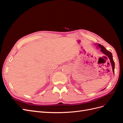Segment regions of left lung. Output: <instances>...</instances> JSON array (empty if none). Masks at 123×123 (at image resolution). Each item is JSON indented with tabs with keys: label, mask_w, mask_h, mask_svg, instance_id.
<instances>
[{
	"label": "left lung",
	"mask_w": 123,
	"mask_h": 123,
	"mask_svg": "<svg viewBox=\"0 0 123 123\" xmlns=\"http://www.w3.org/2000/svg\"><path fill=\"white\" fill-rule=\"evenodd\" d=\"M94 44H95V45H96V46H97V49H100V51H101L103 53H104V54L106 55V56H107L109 58L110 62H111V66H112L113 73V74H114L115 64H114V62L113 59V56H112V53H111V52H110V51H108L105 47H104L103 46L101 45V44H100L95 43ZM104 89H103V90H104Z\"/></svg>",
	"instance_id": "1"
}]
</instances>
